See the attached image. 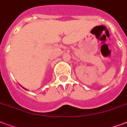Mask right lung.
<instances>
[{"mask_svg":"<svg viewBox=\"0 0 127 127\" xmlns=\"http://www.w3.org/2000/svg\"><path fill=\"white\" fill-rule=\"evenodd\" d=\"M24 89H25V88H24Z\"/></svg>","mask_w":127,"mask_h":127,"instance_id":"obj_1","label":"right lung"}]
</instances>
